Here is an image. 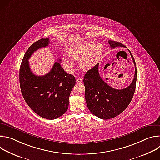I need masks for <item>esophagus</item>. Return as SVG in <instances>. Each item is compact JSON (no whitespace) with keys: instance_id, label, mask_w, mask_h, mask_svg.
I'll list each match as a JSON object with an SVG mask.
<instances>
[{"instance_id":"1","label":"esophagus","mask_w":160,"mask_h":160,"mask_svg":"<svg viewBox=\"0 0 160 160\" xmlns=\"http://www.w3.org/2000/svg\"><path fill=\"white\" fill-rule=\"evenodd\" d=\"M76 82H77V83H81V82H82V79L81 78H80V77H77V78H76Z\"/></svg>"}]
</instances>
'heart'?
I'll use <instances>...</instances> for the list:
<instances>
[{
	"mask_svg": "<svg viewBox=\"0 0 160 160\" xmlns=\"http://www.w3.org/2000/svg\"><path fill=\"white\" fill-rule=\"evenodd\" d=\"M102 47L99 43L87 42L73 48L69 55L73 59L78 61L79 66L83 70H88L93 68L99 61L102 54ZM64 65L69 71L73 69L72 61L68 58H63Z\"/></svg>",
	"mask_w": 160,
	"mask_h": 160,
	"instance_id": "obj_1",
	"label": "heart"
}]
</instances>
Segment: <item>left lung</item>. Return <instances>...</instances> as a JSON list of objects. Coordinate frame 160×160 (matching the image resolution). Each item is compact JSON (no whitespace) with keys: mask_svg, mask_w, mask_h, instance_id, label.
<instances>
[{"mask_svg":"<svg viewBox=\"0 0 160 160\" xmlns=\"http://www.w3.org/2000/svg\"><path fill=\"white\" fill-rule=\"evenodd\" d=\"M111 49L126 48L120 42L108 40ZM129 51L134 62L135 75L132 83L123 89H115L108 85L100 77L99 64L87 72L83 83L85 87V98L90 111L103 120L112 118L120 115L128 106L134 94L137 81V68L134 58Z\"/></svg>","mask_w":160,"mask_h":160,"instance_id":"left-lung-1","label":"left lung"}]
</instances>
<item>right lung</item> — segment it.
Here are the masks:
<instances>
[{"mask_svg":"<svg viewBox=\"0 0 160 160\" xmlns=\"http://www.w3.org/2000/svg\"><path fill=\"white\" fill-rule=\"evenodd\" d=\"M49 43V38H41L28 48L21 64L19 84L22 95L30 108L40 117L54 120L67 111L76 80L73 75L64 72L59 62H56L51 70L43 76L32 72L28 59L35 51Z\"/></svg>","mask_w":160,"mask_h":160,"instance_id":"1","label":"right lung"}]
</instances>
